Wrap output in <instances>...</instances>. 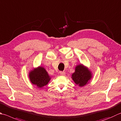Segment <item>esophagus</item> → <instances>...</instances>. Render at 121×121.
I'll return each mask as SVG.
<instances>
[{
    "instance_id": "esophagus-1",
    "label": "esophagus",
    "mask_w": 121,
    "mask_h": 121,
    "mask_svg": "<svg viewBox=\"0 0 121 121\" xmlns=\"http://www.w3.org/2000/svg\"><path fill=\"white\" fill-rule=\"evenodd\" d=\"M59 73H60L61 75H62V76H65V71H60Z\"/></svg>"
}]
</instances>
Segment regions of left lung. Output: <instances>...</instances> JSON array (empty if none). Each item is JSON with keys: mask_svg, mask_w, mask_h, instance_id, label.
Here are the masks:
<instances>
[{"mask_svg": "<svg viewBox=\"0 0 121 121\" xmlns=\"http://www.w3.org/2000/svg\"><path fill=\"white\" fill-rule=\"evenodd\" d=\"M92 78L91 71L82 65H77L75 72L72 74V80L76 85L83 87L87 84Z\"/></svg>", "mask_w": 121, "mask_h": 121, "instance_id": "1", "label": "left lung"}]
</instances>
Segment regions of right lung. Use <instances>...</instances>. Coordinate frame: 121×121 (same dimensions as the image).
<instances>
[{"instance_id": "add662e5", "label": "right lung", "mask_w": 121, "mask_h": 121, "mask_svg": "<svg viewBox=\"0 0 121 121\" xmlns=\"http://www.w3.org/2000/svg\"><path fill=\"white\" fill-rule=\"evenodd\" d=\"M29 78L31 83L38 88L45 86L51 79V77L44 68L40 66L30 72Z\"/></svg>"}]
</instances>
